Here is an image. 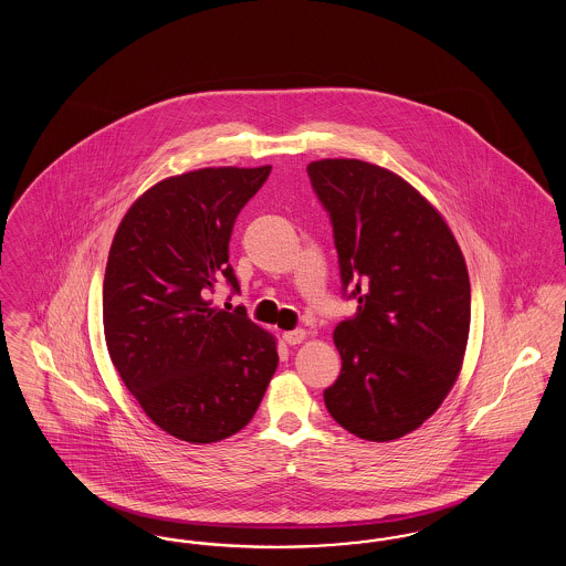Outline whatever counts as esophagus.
Masks as SVG:
<instances>
[{"label": "esophagus", "mask_w": 566, "mask_h": 566, "mask_svg": "<svg viewBox=\"0 0 566 566\" xmlns=\"http://www.w3.org/2000/svg\"><path fill=\"white\" fill-rule=\"evenodd\" d=\"M284 342L289 344V346H296V344H301L303 339H305V331L303 328H295V331H286L284 335Z\"/></svg>", "instance_id": "esophagus-1"}]
</instances>
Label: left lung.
<instances>
[{
  "instance_id": "8db88e82",
  "label": "left lung",
  "mask_w": 566,
  "mask_h": 566,
  "mask_svg": "<svg viewBox=\"0 0 566 566\" xmlns=\"http://www.w3.org/2000/svg\"><path fill=\"white\" fill-rule=\"evenodd\" d=\"M333 224L342 291L356 314L335 326L342 374L324 390L333 420L367 441L416 431L452 390L471 324L457 240L401 176L358 159L307 165Z\"/></svg>"
}]
</instances>
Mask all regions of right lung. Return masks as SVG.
<instances>
[{
  "label": "right lung",
  "instance_id": "1",
  "mask_svg": "<svg viewBox=\"0 0 566 566\" xmlns=\"http://www.w3.org/2000/svg\"><path fill=\"white\" fill-rule=\"evenodd\" d=\"M265 167H206L165 178L120 220L104 277L109 358L146 416L189 443L227 439L252 420L277 367L275 339L243 307H210L229 265L235 218Z\"/></svg>",
  "mask_w": 566,
  "mask_h": 566
}]
</instances>
